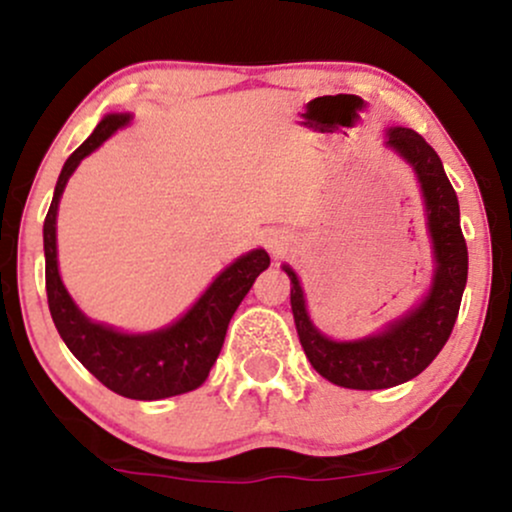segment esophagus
I'll use <instances>...</instances> for the list:
<instances>
[{"instance_id":"1","label":"esophagus","mask_w":512,"mask_h":512,"mask_svg":"<svg viewBox=\"0 0 512 512\" xmlns=\"http://www.w3.org/2000/svg\"><path fill=\"white\" fill-rule=\"evenodd\" d=\"M262 243H264V248L272 252V255H279V252L286 248V238L281 236V233H276V231H267V233H264Z\"/></svg>"}]
</instances>
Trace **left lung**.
Returning <instances> with one entry per match:
<instances>
[{"label": "left lung", "mask_w": 512, "mask_h": 512, "mask_svg": "<svg viewBox=\"0 0 512 512\" xmlns=\"http://www.w3.org/2000/svg\"><path fill=\"white\" fill-rule=\"evenodd\" d=\"M385 146L414 168L424 192L428 233L433 243V281L424 301L383 332L354 342H334L310 320L301 281L289 264L291 310L298 339L322 378L349 390H385L416 378L448 342L467 286V243L460 228V204L433 146L409 127H390Z\"/></svg>", "instance_id": "1"}]
</instances>
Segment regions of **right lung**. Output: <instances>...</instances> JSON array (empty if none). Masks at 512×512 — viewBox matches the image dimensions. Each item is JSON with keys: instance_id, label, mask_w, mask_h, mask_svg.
<instances>
[{"instance_id": "right-lung-1", "label": "right lung", "mask_w": 512, "mask_h": 512, "mask_svg": "<svg viewBox=\"0 0 512 512\" xmlns=\"http://www.w3.org/2000/svg\"><path fill=\"white\" fill-rule=\"evenodd\" d=\"M129 120L132 117L127 113L105 115L91 137L64 163L43 226L45 289L57 332L88 373L117 395L154 402L197 390L207 380L221 354L228 322L257 276L269 267V255L264 250H250L228 264L199 301L163 330L127 334L88 320L64 289L57 269V207L76 166Z\"/></svg>"}]
</instances>
